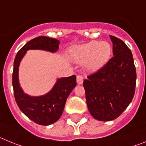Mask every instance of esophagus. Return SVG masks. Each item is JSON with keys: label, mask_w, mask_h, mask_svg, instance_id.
Masks as SVG:
<instances>
[{"label": "esophagus", "mask_w": 146, "mask_h": 146, "mask_svg": "<svg viewBox=\"0 0 146 146\" xmlns=\"http://www.w3.org/2000/svg\"><path fill=\"white\" fill-rule=\"evenodd\" d=\"M76 82L78 84H82L83 83V77L81 75H78L76 76Z\"/></svg>", "instance_id": "esophagus-1"}]
</instances>
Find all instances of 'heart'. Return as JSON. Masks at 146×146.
Wrapping results in <instances>:
<instances>
[{"instance_id":"obj_1","label":"heart","mask_w":146,"mask_h":146,"mask_svg":"<svg viewBox=\"0 0 146 146\" xmlns=\"http://www.w3.org/2000/svg\"><path fill=\"white\" fill-rule=\"evenodd\" d=\"M111 47L107 42L92 41L70 49V58L78 64L87 62L89 71L99 70L110 59Z\"/></svg>"}]
</instances>
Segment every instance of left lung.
<instances>
[{"mask_svg": "<svg viewBox=\"0 0 146 146\" xmlns=\"http://www.w3.org/2000/svg\"><path fill=\"white\" fill-rule=\"evenodd\" d=\"M113 56L84 81L89 111L95 119L110 121L118 117L132 101L137 73L131 50L110 35Z\"/></svg>", "mask_w": 146, "mask_h": 146, "instance_id": "8db88e82", "label": "left lung"}]
</instances>
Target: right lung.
Returning a JSON list of instances; mask_svg holds the SVG:
<instances>
[{
    "mask_svg": "<svg viewBox=\"0 0 146 146\" xmlns=\"http://www.w3.org/2000/svg\"><path fill=\"white\" fill-rule=\"evenodd\" d=\"M59 41L48 36H38L28 42L20 48L15 56L12 73L14 95L17 106L32 121L42 126L56 122L62 115L66 100L76 86V76L58 78L51 90L39 97H31L24 93L20 87L18 69L20 62L28 50L40 49L56 52L59 48Z\"/></svg>",
    "mask_w": 146,
    "mask_h": 146,
    "instance_id": "obj_1",
    "label": "right lung"
}]
</instances>
